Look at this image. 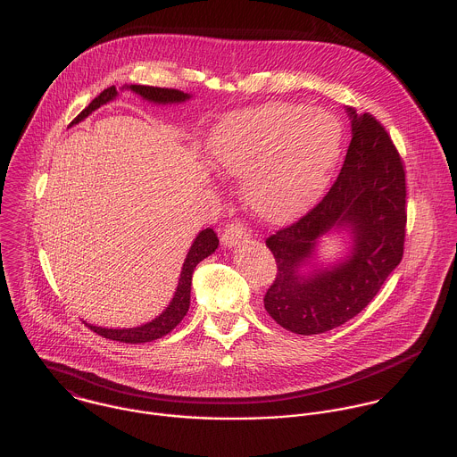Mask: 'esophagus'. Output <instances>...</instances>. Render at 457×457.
Here are the masks:
<instances>
[{
	"mask_svg": "<svg viewBox=\"0 0 457 457\" xmlns=\"http://www.w3.org/2000/svg\"><path fill=\"white\" fill-rule=\"evenodd\" d=\"M246 236H250V230L246 227L245 221L241 220H232L225 225L223 228V234H221V243L225 246H234L237 245L241 239H245Z\"/></svg>",
	"mask_w": 457,
	"mask_h": 457,
	"instance_id": "1",
	"label": "esophagus"
}]
</instances>
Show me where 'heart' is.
<instances>
[{
    "instance_id": "heart-1",
    "label": "heart",
    "mask_w": 457,
    "mask_h": 457,
    "mask_svg": "<svg viewBox=\"0 0 457 457\" xmlns=\"http://www.w3.org/2000/svg\"><path fill=\"white\" fill-rule=\"evenodd\" d=\"M340 153V124L324 110L271 103L225 117L211 154L227 175L245 179V200L261 218L286 221L308 209Z\"/></svg>"
}]
</instances>
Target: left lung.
<instances>
[{"label":"left lung","instance_id":"8db88e82","mask_svg":"<svg viewBox=\"0 0 457 457\" xmlns=\"http://www.w3.org/2000/svg\"><path fill=\"white\" fill-rule=\"evenodd\" d=\"M353 138L345 161L322 196L298 221L266 239L277 275L264 306L298 335L329 331L358 315L399 266L406 241V171L390 135L370 113L347 108ZM331 228H349L353 253L342 265L304 279L297 268Z\"/></svg>","mask_w":457,"mask_h":457}]
</instances>
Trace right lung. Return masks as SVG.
<instances>
[{
	"instance_id": "add662e5",
	"label": "right lung",
	"mask_w": 457,
	"mask_h": 457,
	"mask_svg": "<svg viewBox=\"0 0 457 457\" xmlns=\"http://www.w3.org/2000/svg\"><path fill=\"white\" fill-rule=\"evenodd\" d=\"M131 90L140 94L144 99L153 101V103H180L186 101L189 96L175 90V88H159V87H145V85H131ZM117 96V88L110 87L106 90H103L71 124H76L79 120H83L85 117H88L94 110H97L99 106L106 104L108 101H112ZM218 236L214 234L212 228H205L202 230L195 243L191 245L187 257L184 261L182 271H180V278H179V286L175 291V296L171 300V303L166 306V310L155 317L153 322H147L144 326L138 328H129V329H108V328H99V326H92L87 324L92 331H96L97 335L104 337V338H112V340H119V342H126V344H142V342H151L155 338H161L164 335H168L187 313L189 308V295H191V278H193V271L196 268L198 262H202L205 257H209L216 248H218Z\"/></svg>"
}]
</instances>
